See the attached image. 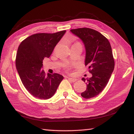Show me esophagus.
<instances>
[{
  "mask_svg": "<svg viewBox=\"0 0 134 134\" xmlns=\"http://www.w3.org/2000/svg\"><path fill=\"white\" fill-rule=\"evenodd\" d=\"M67 78H68V79H69V80H70V81H71V82H74L77 81V79H76V78H69V77H67Z\"/></svg>",
  "mask_w": 134,
  "mask_h": 134,
  "instance_id": "obj_1",
  "label": "esophagus"
}]
</instances>
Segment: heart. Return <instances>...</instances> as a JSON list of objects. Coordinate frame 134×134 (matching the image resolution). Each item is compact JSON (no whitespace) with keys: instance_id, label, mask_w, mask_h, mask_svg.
<instances>
[{"instance_id":"heart-1","label":"heart","mask_w":134,"mask_h":134,"mask_svg":"<svg viewBox=\"0 0 134 134\" xmlns=\"http://www.w3.org/2000/svg\"><path fill=\"white\" fill-rule=\"evenodd\" d=\"M75 44H79V43H75Z\"/></svg>"}]
</instances>
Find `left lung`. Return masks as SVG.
Wrapping results in <instances>:
<instances>
[{
  "mask_svg": "<svg viewBox=\"0 0 134 134\" xmlns=\"http://www.w3.org/2000/svg\"><path fill=\"white\" fill-rule=\"evenodd\" d=\"M70 32L83 42L86 51L85 65L92 74L89 79L82 78L87 87L81 96L85 98L94 97L104 90L114 70L112 48L108 40L94 29L83 27Z\"/></svg>",
  "mask_w": 134,
  "mask_h": 134,
  "instance_id": "1",
  "label": "left lung"
}]
</instances>
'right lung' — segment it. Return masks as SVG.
Here are the masks:
<instances>
[{
  "instance_id": "right-lung-1",
  "label": "right lung",
  "mask_w": 134,
  "mask_h": 134,
  "mask_svg": "<svg viewBox=\"0 0 134 134\" xmlns=\"http://www.w3.org/2000/svg\"><path fill=\"white\" fill-rule=\"evenodd\" d=\"M65 32L66 30L35 34L19 45L16 69L24 86L35 97L41 99L51 98L63 79V76L57 73L46 75L41 68L44 58H49Z\"/></svg>"
}]
</instances>
